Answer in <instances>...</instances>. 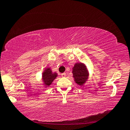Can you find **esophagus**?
<instances>
[{"instance_id":"esophagus-1","label":"esophagus","mask_w":130,"mask_h":130,"mask_svg":"<svg viewBox=\"0 0 130 130\" xmlns=\"http://www.w3.org/2000/svg\"><path fill=\"white\" fill-rule=\"evenodd\" d=\"M61 76L62 77H66V73H62L61 74Z\"/></svg>"}]
</instances>
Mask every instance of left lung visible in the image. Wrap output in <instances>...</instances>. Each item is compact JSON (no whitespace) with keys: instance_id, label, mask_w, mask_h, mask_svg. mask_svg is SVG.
<instances>
[{"instance_id":"left-lung-1","label":"left lung","mask_w":130,"mask_h":130,"mask_svg":"<svg viewBox=\"0 0 130 130\" xmlns=\"http://www.w3.org/2000/svg\"><path fill=\"white\" fill-rule=\"evenodd\" d=\"M73 77L77 85L83 86L89 77V72L85 64L77 63L73 67Z\"/></svg>"}]
</instances>
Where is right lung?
<instances>
[{"instance_id": "1", "label": "right lung", "mask_w": 130, "mask_h": 130, "mask_svg": "<svg viewBox=\"0 0 130 130\" xmlns=\"http://www.w3.org/2000/svg\"><path fill=\"white\" fill-rule=\"evenodd\" d=\"M57 76V73H53L50 67L46 68L42 74V79L45 87H48L50 85H51Z\"/></svg>"}]
</instances>
